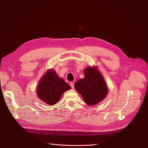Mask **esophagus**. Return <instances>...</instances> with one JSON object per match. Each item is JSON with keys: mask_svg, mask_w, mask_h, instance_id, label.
I'll return each mask as SVG.
<instances>
[{"mask_svg": "<svg viewBox=\"0 0 148 148\" xmlns=\"http://www.w3.org/2000/svg\"><path fill=\"white\" fill-rule=\"evenodd\" d=\"M70 86L71 87V88H72V89L74 88V84H73V83H72V82L70 83Z\"/></svg>", "mask_w": 148, "mask_h": 148, "instance_id": "esophagus-1", "label": "esophagus"}]
</instances>
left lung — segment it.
I'll list each match as a JSON object with an SVG mask.
<instances>
[{"instance_id": "8db88e82", "label": "left lung", "mask_w": 148, "mask_h": 148, "mask_svg": "<svg viewBox=\"0 0 148 148\" xmlns=\"http://www.w3.org/2000/svg\"><path fill=\"white\" fill-rule=\"evenodd\" d=\"M84 78L78 79L74 86L89 106H93L105 99L107 95V84L96 66L87 67L84 70Z\"/></svg>"}]
</instances>
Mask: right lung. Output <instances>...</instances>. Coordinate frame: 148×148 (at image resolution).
Here are the masks:
<instances>
[{"instance_id": "1", "label": "right lung", "mask_w": 148, "mask_h": 148, "mask_svg": "<svg viewBox=\"0 0 148 148\" xmlns=\"http://www.w3.org/2000/svg\"><path fill=\"white\" fill-rule=\"evenodd\" d=\"M71 89V86L53 70H48L37 86V95L40 99L52 106L59 102L63 93Z\"/></svg>"}]
</instances>
